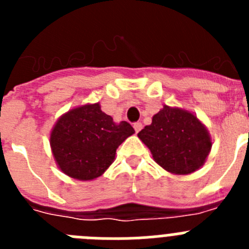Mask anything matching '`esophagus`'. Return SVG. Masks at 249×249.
I'll return each instance as SVG.
<instances>
[{"instance_id": "34e87169", "label": "esophagus", "mask_w": 249, "mask_h": 249, "mask_svg": "<svg viewBox=\"0 0 249 249\" xmlns=\"http://www.w3.org/2000/svg\"><path fill=\"white\" fill-rule=\"evenodd\" d=\"M133 128H135V131L138 133V132H140L141 129H142V123H141V122H136L135 124H133Z\"/></svg>"}]
</instances>
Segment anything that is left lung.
<instances>
[{
    "label": "left lung",
    "instance_id": "obj_1",
    "mask_svg": "<svg viewBox=\"0 0 249 249\" xmlns=\"http://www.w3.org/2000/svg\"><path fill=\"white\" fill-rule=\"evenodd\" d=\"M137 136L148 147L156 163L177 176L201 168L212 148L210 131L193 112L167 105Z\"/></svg>",
    "mask_w": 249,
    "mask_h": 249
}]
</instances>
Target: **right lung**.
Returning <instances> with one entry per match:
<instances>
[{"mask_svg": "<svg viewBox=\"0 0 249 249\" xmlns=\"http://www.w3.org/2000/svg\"><path fill=\"white\" fill-rule=\"evenodd\" d=\"M135 133L126 121L114 122L101 109L100 102L68 109L50 132L54 162L66 176L93 181L113 163L116 151Z\"/></svg>", "mask_w": 249, "mask_h": 249, "instance_id": "right-lung-1", "label": "right lung"}]
</instances>
